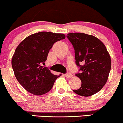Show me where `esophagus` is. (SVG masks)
I'll return each mask as SVG.
<instances>
[{"mask_svg": "<svg viewBox=\"0 0 123 123\" xmlns=\"http://www.w3.org/2000/svg\"><path fill=\"white\" fill-rule=\"evenodd\" d=\"M65 75V76H66V77H67V78H70L73 76L72 74L70 73H67Z\"/></svg>", "mask_w": 123, "mask_h": 123, "instance_id": "obj_1", "label": "esophagus"}]
</instances>
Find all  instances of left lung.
Listing matches in <instances>:
<instances>
[{"mask_svg":"<svg viewBox=\"0 0 123 123\" xmlns=\"http://www.w3.org/2000/svg\"><path fill=\"white\" fill-rule=\"evenodd\" d=\"M67 37L75 53L79 72L75 74L81 81L79 89L73 92L82 96H90L100 91L105 85L111 68L110 56L104 43L92 35L69 33Z\"/></svg>","mask_w":123,"mask_h":123,"instance_id":"8db88e82","label":"left lung"}]
</instances>
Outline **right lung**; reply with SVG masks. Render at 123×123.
Instances as JSON below:
<instances>
[{
    "instance_id": "1",
    "label": "right lung",
    "mask_w": 123,
    "mask_h": 123,
    "mask_svg": "<svg viewBox=\"0 0 123 123\" xmlns=\"http://www.w3.org/2000/svg\"><path fill=\"white\" fill-rule=\"evenodd\" d=\"M65 37L64 34L42 31L31 34L18 46L12 58L16 79L28 92L42 95L50 91L59 75L50 73L44 62L55 42Z\"/></svg>"
}]
</instances>
